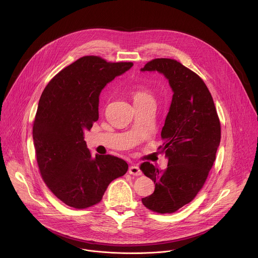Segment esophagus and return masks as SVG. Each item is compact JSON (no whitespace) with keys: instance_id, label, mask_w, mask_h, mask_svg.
<instances>
[{"instance_id":"esophagus-1","label":"esophagus","mask_w":258,"mask_h":258,"mask_svg":"<svg viewBox=\"0 0 258 258\" xmlns=\"http://www.w3.org/2000/svg\"><path fill=\"white\" fill-rule=\"evenodd\" d=\"M128 173L133 174V175H141L142 171H141V169L139 168L138 165H132L128 168Z\"/></svg>"}]
</instances>
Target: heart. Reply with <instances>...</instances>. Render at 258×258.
I'll return each mask as SVG.
<instances>
[{"mask_svg":"<svg viewBox=\"0 0 258 258\" xmlns=\"http://www.w3.org/2000/svg\"><path fill=\"white\" fill-rule=\"evenodd\" d=\"M132 97L134 99V103H138V102H142L144 100L150 99L152 98L148 88H147L145 85L143 84H139L136 85L133 89H132Z\"/></svg>","mask_w":258,"mask_h":258,"instance_id":"b5f03b06","label":"heart"}]
</instances>
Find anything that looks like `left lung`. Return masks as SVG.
I'll return each instance as SVG.
<instances>
[{
  "label": "left lung",
  "instance_id": "left-lung-1",
  "mask_svg": "<svg viewBox=\"0 0 258 258\" xmlns=\"http://www.w3.org/2000/svg\"><path fill=\"white\" fill-rule=\"evenodd\" d=\"M141 70L163 73L173 91L161 132L164 143L158 148L168 158L167 167L159 170L150 162L141 164L155 183L154 192L142 202L151 211L173 213L203 188L219 146L220 122L205 83L180 62L156 58Z\"/></svg>",
  "mask_w": 258,
  "mask_h": 258
}]
</instances>
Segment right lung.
Segmentation results:
<instances>
[{"instance_id": "add662e5", "label": "right lung", "mask_w": 258, "mask_h": 258, "mask_svg": "<svg viewBox=\"0 0 258 258\" xmlns=\"http://www.w3.org/2000/svg\"><path fill=\"white\" fill-rule=\"evenodd\" d=\"M133 65L84 56L58 72L42 93L32 124L36 162L47 187L70 207L98 204L109 183L127 171L121 158L93 157L84 133L99 118L102 89Z\"/></svg>"}]
</instances>
